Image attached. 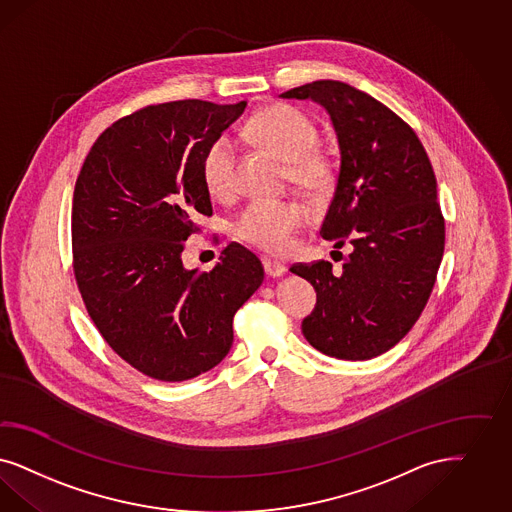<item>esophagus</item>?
Masks as SVG:
<instances>
[{"instance_id":"1","label":"esophagus","mask_w":512,"mask_h":512,"mask_svg":"<svg viewBox=\"0 0 512 512\" xmlns=\"http://www.w3.org/2000/svg\"><path fill=\"white\" fill-rule=\"evenodd\" d=\"M263 265H265V272L268 276H272V278H280L285 274V265L280 263V261H274V259H263Z\"/></svg>"}]
</instances>
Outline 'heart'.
Instances as JSON below:
<instances>
[{
	"instance_id": "obj_1",
	"label": "heart",
	"mask_w": 512,
	"mask_h": 512,
	"mask_svg": "<svg viewBox=\"0 0 512 512\" xmlns=\"http://www.w3.org/2000/svg\"><path fill=\"white\" fill-rule=\"evenodd\" d=\"M244 138L285 162L289 179L302 189L321 191L335 179V162L319 149L316 123L299 107L274 104L255 113L246 126ZM204 183L213 196L234 191L236 155L227 136L213 141L202 162ZM308 213L291 200H253L236 219L234 232L249 246L272 255H285L306 223Z\"/></svg>"
}]
</instances>
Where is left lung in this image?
Returning <instances> with one entry per match:
<instances>
[{
  "label": "left lung",
  "instance_id": "left-lung-1",
  "mask_svg": "<svg viewBox=\"0 0 512 512\" xmlns=\"http://www.w3.org/2000/svg\"><path fill=\"white\" fill-rule=\"evenodd\" d=\"M282 96L331 115L340 172L319 234L353 247L340 274L329 261L291 266L318 293L302 333L325 355L372 359L405 338L437 280L444 217L433 166L416 132L363 90L327 79Z\"/></svg>",
  "mask_w": 512,
  "mask_h": 512
}]
</instances>
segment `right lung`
Wrapping results in <instances>:
<instances>
[{
  "label": "right lung",
  "mask_w": 512,
  "mask_h": 512,
  "mask_svg": "<svg viewBox=\"0 0 512 512\" xmlns=\"http://www.w3.org/2000/svg\"><path fill=\"white\" fill-rule=\"evenodd\" d=\"M179 100L141 107L102 132L75 181L73 274L111 350L162 382L191 380L223 361L232 319L265 280L236 242L210 272L181 261L212 215L202 162L246 109Z\"/></svg>",
  "instance_id": "obj_1"
}]
</instances>
